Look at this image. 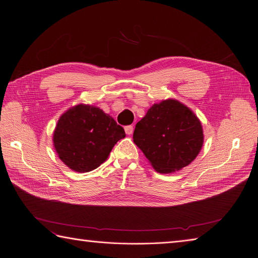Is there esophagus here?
<instances>
[{
  "label": "esophagus",
  "mask_w": 258,
  "mask_h": 258,
  "mask_svg": "<svg viewBox=\"0 0 258 258\" xmlns=\"http://www.w3.org/2000/svg\"><path fill=\"white\" fill-rule=\"evenodd\" d=\"M124 131H125L126 135H132L133 132H134V127H133L132 125H127V126L124 127Z\"/></svg>",
  "instance_id": "34e87169"
}]
</instances>
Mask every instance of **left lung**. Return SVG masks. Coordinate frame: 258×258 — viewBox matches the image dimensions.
Here are the masks:
<instances>
[{"mask_svg": "<svg viewBox=\"0 0 258 258\" xmlns=\"http://www.w3.org/2000/svg\"><path fill=\"white\" fill-rule=\"evenodd\" d=\"M157 172L168 174L191 164L204 142L201 121L186 105L174 99L152 105L133 135Z\"/></svg>", "mask_w": 258, "mask_h": 258, "instance_id": "8db88e82", "label": "left lung"}]
</instances>
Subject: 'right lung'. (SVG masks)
Here are the masks:
<instances>
[{
	"label": "right lung",
	"mask_w": 258,
	"mask_h": 258,
	"mask_svg": "<svg viewBox=\"0 0 258 258\" xmlns=\"http://www.w3.org/2000/svg\"><path fill=\"white\" fill-rule=\"evenodd\" d=\"M123 127L92 105L79 104L64 111L53 133V145L62 163L75 172H89L107 159Z\"/></svg>",
	"instance_id": "obj_1"
}]
</instances>
